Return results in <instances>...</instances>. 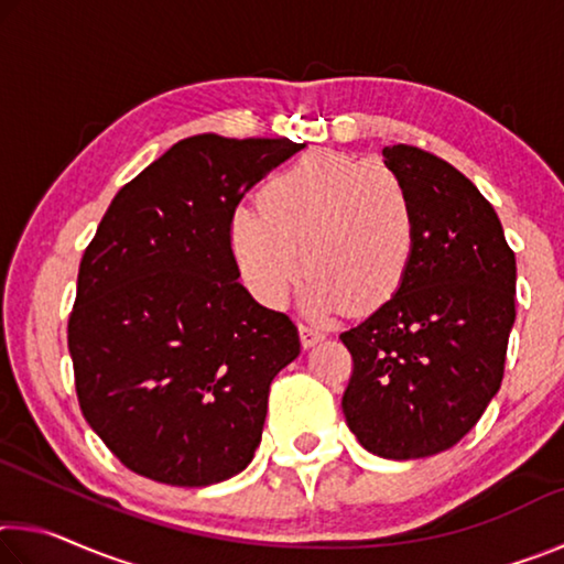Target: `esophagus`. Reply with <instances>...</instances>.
<instances>
[{"instance_id": "1", "label": "esophagus", "mask_w": 564, "mask_h": 564, "mask_svg": "<svg viewBox=\"0 0 564 564\" xmlns=\"http://www.w3.org/2000/svg\"><path fill=\"white\" fill-rule=\"evenodd\" d=\"M299 330H301V340H303V346H305V348L316 346L318 340L326 338V333H323V328H318V326H311V323H301Z\"/></svg>"}]
</instances>
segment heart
<instances>
[{
  "mask_svg": "<svg viewBox=\"0 0 564 564\" xmlns=\"http://www.w3.org/2000/svg\"><path fill=\"white\" fill-rule=\"evenodd\" d=\"M238 265L256 299L283 305L305 275L318 316L373 313L400 291L417 241V212L388 164L340 151H311L273 176L261 208L231 221Z\"/></svg>",
  "mask_w": 564,
  "mask_h": 564,
  "instance_id": "heart-1",
  "label": "heart"
}]
</instances>
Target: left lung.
I'll use <instances>...</instances> for the list:
<instances>
[{"instance_id":"left-lung-1","label":"left lung","mask_w":564,"mask_h":564,"mask_svg":"<svg viewBox=\"0 0 564 564\" xmlns=\"http://www.w3.org/2000/svg\"><path fill=\"white\" fill-rule=\"evenodd\" d=\"M417 241L400 291L340 333L352 358L343 415L368 453L415 460L473 431L505 376L514 323V253L488 198L431 151L395 144Z\"/></svg>"}]
</instances>
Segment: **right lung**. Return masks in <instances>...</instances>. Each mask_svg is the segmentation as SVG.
<instances>
[{"instance_id": "1", "label": "right lung", "mask_w": 564, "mask_h": 564, "mask_svg": "<svg viewBox=\"0 0 564 564\" xmlns=\"http://www.w3.org/2000/svg\"><path fill=\"white\" fill-rule=\"evenodd\" d=\"M291 139L178 141L131 178L82 256L66 326L79 408L121 465L204 488L253 460L299 328L238 281L231 221Z\"/></svg>"}]
</instances>
